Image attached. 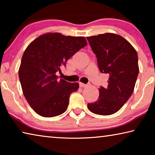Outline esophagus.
I'll use <instances>...</instances> for the list:
<instances>
[{
	"label": "esophagus",
	"instance_id": "esophagus-1",
	"mask_svg": "<svg viewBox=\"0 0 155 155\" xmlns=\"http://www.w3.org/2000/svg\"><path fill=\"white\" fill-rule=\"evenodd\" d=\"M79 85H80L81 87H86V86H87L86 84H84L83 83H79Z\"/></svg>",
	"mask_w": 155,
	"mask_h": 155
}]
</instances>
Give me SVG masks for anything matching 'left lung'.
<instances>
[{
  "mask_svg": "<svg viewBox=\"0 0 155 155\" xmlns=\"http://www.w3.org/2000/svg\"><path fill=\"white\" fill-rule=\"evenodd\" d=\"M87 39L96 56L100 71L109 74L107 87H100L98 99L88 103L87 107L95 114H114L134 90L139 74L137 53L127 40L116 34L107 33Z\"/></svg>",
  "mask_w": 155,
  "mask_h": 155,
  "instance_id": "obj_1",
  "label": "left lung"
}]
</instances>
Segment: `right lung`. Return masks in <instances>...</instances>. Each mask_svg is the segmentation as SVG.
I'll return each instance as SVG.
<instances>
[{"label":"right lung","mask_w":155,"mask_h":155,"mask_svg":"<svg viewBox=\"0 0 155 155\" xmlns=\"http://www.w3.org/2000/svg\"><path fill=\"white\" fill-rule=\"evenodd\" d=\"M84 37L48 33L38 37L26 48L19 68V78L26 100L38 115L51 117L64 113L78 83L58 79L57 72L68 59L87 46Z\"/></svg>","instance_id":"1"}]
</instances>
